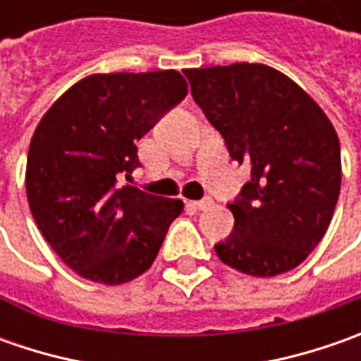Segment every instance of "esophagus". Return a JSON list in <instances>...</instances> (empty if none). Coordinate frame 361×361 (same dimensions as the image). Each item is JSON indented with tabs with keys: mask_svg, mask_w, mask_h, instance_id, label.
Wrapping results in <instances>:
<instances>
[{
	"mask_svg": "<svg viewBox=\"0 0 361 361\" xmlns=\"http://www.w3.org/2000/svg\"><path fill=\"white\" fill-rule=\"evenodd\" d=\"M195 209H199V211H204V209H209L211 204H213V201L209 199V197H204V199H201V201H192L190 202Z\"/></svg>",
	"mask_w": 361,
	"mask_h": 361,
	"instance_id": "1",
	"label": "esophagus"
}]
</instances>
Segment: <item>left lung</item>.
Wrapping results in <instances>:
<instances>
[{"instance_id": "1", "label": "left lung", "mask_w": 361, "mask_h": 361, "mask_svg": "<svg viewBox=\"0 0 361 361\" xmlns=\"http://www.w3.org/2000/svg\"><path fill=\"white\" fill-rule=\"evenodd\" d=\"M190 94L221 132L231 159L251 164L229 209L235 227L216 243L233 269L273 277L324 239L340 197L336 128L293 80L263 63L185 70Z\"/></svg>"}]
</instances>
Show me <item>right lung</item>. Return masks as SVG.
<instances>
[{"label":"right lung","instance_id":"add662e5","mask_svg":"<svg viewBox=\"0 0 361 361\" xmlns=\"http://www.w3.org/2000/svg\"><path fill=\"white\" fill-rule=\"evenodd\" d=\"M185 96L187 82L176 70L94 74L39 120L25 166L30 211L80 277L126 283L159 255L183 201L118 180L140 166L136 142Z\"/></svg>","mask_w":361,"mask_h":361}]
</instances>
